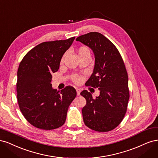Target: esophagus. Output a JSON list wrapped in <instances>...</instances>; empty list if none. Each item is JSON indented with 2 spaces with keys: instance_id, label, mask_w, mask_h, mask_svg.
<instances>
[{
  "instance_id": "34e87169",
  "label": "esophagus",
  "mask_w": 158,
  "mask_h": 158,
  "mask_svg": "<svg viewBox=\"0 0 158 158\" xmlns=\"http://www.w3.org/2000/svg\"><path fill=\"white\" fill-rule=\"evenodd\" d=\"M76 91H77V95L79 96L80 93H81V90L77 88V89H76Z\"/></svg>"
}]
</instances>
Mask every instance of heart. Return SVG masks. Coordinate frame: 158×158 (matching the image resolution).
<instances>
[{"instance_id": "obj_1", "label": "heart", "mask_w": 158, "mask_h": 158, "mask_svg": "<svg viewBox=\"0 0 158 158\" xmlns=\"http://www.w3.org/2000/svg\"><path fill=\"white\" fill-rule=\"evenodd\" d=\"M78 54H79V56L85 55V54H90V50H89V48L87 47H81L78 50ZM64 57H65V56H64L63 58H62V62H63L64 61ZM73 80L75 83H79L81 80V77H79V76H75V77H73Z\"/></svg>"}]
</instances>
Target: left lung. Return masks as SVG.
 Masks as SVG:
<instances>
[{
    "label": "left lung",
    "instance_id": "left-lung-1",
    "mask_svg": "<svg viewBox=\"0 0 158 158\" xmlns=\"http://www.w3.org/2000/svg\"><path fill=\"white\" fill-rule=\"evenodd\" d=\"M87 46L94 55L93 72L85 85L98 88L100 95L83 90L86 100L82 109L84 123L98 132L113 130L123 120L129 99L128 75L118 50L109 39L98 32H90L76 39Z\"/></svg>",
    "mask_w": 158,
    "mask_h": 158
}]
</instances>
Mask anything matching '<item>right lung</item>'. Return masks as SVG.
<instances>
[{"label":"right lung","mask_w":158,"mask_h":158,"mask_svg":"<svg viewBox=\"0 0 158 158\" xmlns=\"http://www.w3.org/2000/svg\"><path fill=\"white\" fill-rule=\"evenodd\" d=\"M75 37L44 42L25 54L17 73V98L24 118L37 128L52 130L62 126L77 93L68 86L60 92L52 86V73L60 68Z\"/></svg>","instance_id":"obj_1"}]
</instances>
